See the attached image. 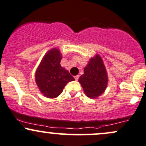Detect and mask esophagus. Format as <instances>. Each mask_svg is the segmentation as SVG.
<instances>
[{"label": "esophagus", "instance_id": "esophagus-1", "mask_svg": "<svg viewBox=\"0 0 146 146\" xmlns=\"http://www.w3.org/2000/svg\"><path fill=\"white\" fill-rule=\"evenodd\" d=\"M74 78H75V81H78V79H79V75H76V76H75Z\"/></svg>", "mask_w": 146, "mask_h": 146}]
</instances>
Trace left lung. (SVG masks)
<instances>
[{
	"mask_svg": "<svg viewBox=\"0 0 146 146\" xmlns=\"http://www.w3.org/2000/svg\"><path fill=\"white\" fill-rule=\"evenodd\" d=\"M87 97L95 99L105 91L108 85V75L100 55L90 58L84 70V74L79 78Z\"/></svg>",
	"mask_w": 146,
	"mask_h": 146,
	"instance_id": "left-lung-1",
	"label": "left lung"
}]
</instances>
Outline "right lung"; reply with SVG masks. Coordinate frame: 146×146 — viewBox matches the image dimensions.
<instances>
[{"instance_id":"right-lung-1","label":"right lung","mask_w":146,"mask_h":146,"mask_svg":"<svg viewBox=\"0 0 146 146\" xmlns=\"http://www.w3.org/2000/svg\"><path fill=\"white\" fill-rule=\"evenodd\" d=\"M61 60L60 50L53 48L43 57L36 70L37 86L46 98H57L62 93L66 84L75 80L67 70L62 67Z\"/></svg>"}]
</instances>
